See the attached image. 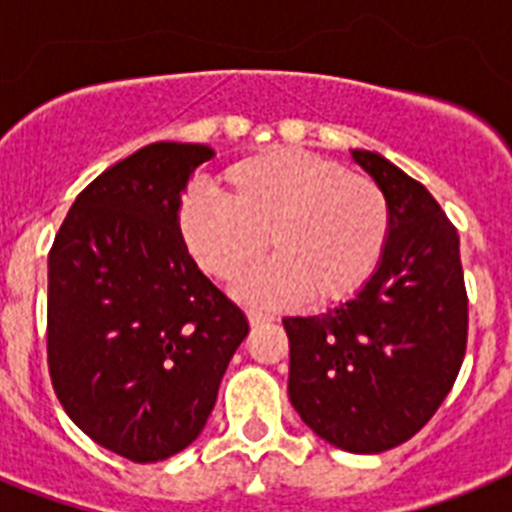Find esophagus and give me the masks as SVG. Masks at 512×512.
Returning <instances> with one entry per match:
<instances>
[{
    "label": "esophagus",
    "mask_w": 512,
    "mask_h": 512,
    "mask_svg": "<svg viewBox=\"0 0 512 512\" xmlns=\"http://www.w3.org/2000/svg\"><path fill=\"white\" fill-rule=\"evenodd\" d=\"M271 315L269 312H261V310H248V323L251 325H264L269 323Z\"/></svg>",
    "instance_id": "esophagus-1"
}]
</instances>
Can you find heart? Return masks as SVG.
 Segmentation results:
<instances>
[{
	"mask_svg": "<svg viewBox=\"0 0 512 512\" xmlns=\"http://www.w3.org/2000/svg\"><path fill=\"white\" fill-rule=\"evenodd\" d=\"M223 194L187 192L174 225L192 261L233 282L261 256L238 295L261 305L354 297L377 271L390 238V202L374 179L297 148H266L220 174Z\"/></svg>",
	"mask_w": 512,
	"mask_h": 512,
	"instance_id": "b5f03b06",
	"label": "heart"
}]
</instances>
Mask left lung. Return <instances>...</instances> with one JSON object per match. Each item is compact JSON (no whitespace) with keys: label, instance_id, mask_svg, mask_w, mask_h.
<instances>
[{"label":"left lung","instance_id":"left-lung-1","mask_svg":"<svg viewBox=\"0 0 512 512\" xmlns=\"http://www.w3.org/2000/svg\"><path fill=\"white\" fill-rule=\"evenodd\" d=\"M390 202L372 279L310 318H284L289 400L312 431L351 454L395 449L433 418L467 351L459 233L431 192L374 151H351Z\"/></svg>","mask_w":512,"mask_h":512}]
</instances>
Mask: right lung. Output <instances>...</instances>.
Wrapping results in <instances>:
<instances>
[{
	"instance_id": "obj_1",
	"label": "right lung",
	"mask_w": 512,
	"mask_h": 512,
	"mask_svg": "<svg viewBox=\"0 0 512 512\" xmlns=\"http://www.w3.org/2000/svg\"><path fill=\"white\" fill-rule=\"evenodd\" d=\"M200 143H151L76 197L48 256V369L69 418L104 449L161 461L200 436L241 307L197 269L174 215Z\"/></svg>"
}]
</instances>
